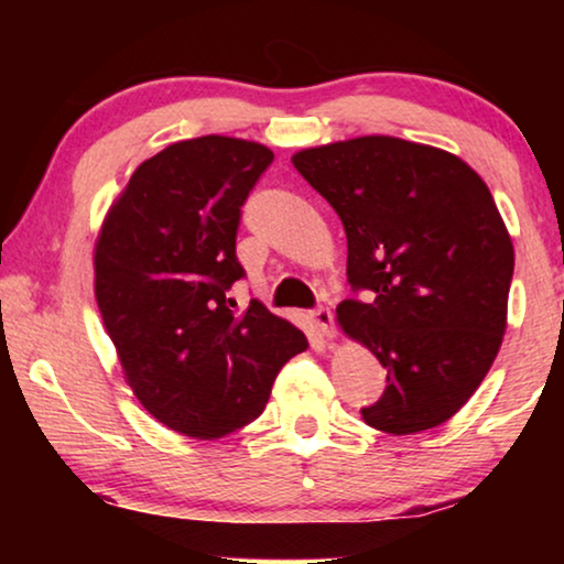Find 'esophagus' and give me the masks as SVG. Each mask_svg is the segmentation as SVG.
I'll use <instances>...</instances> for the list:
<instances>
[{"mask_svg":"<svg viewBox=\"0 0 564 564\" xmlns=\"http://www.w3.org/2000/svg\"><path fill=\"white\" fill-rule=\"evenodd\" d=\"M311 321L313 326L318 328L321 336L326 338H334L336 336V326H334V313L328 311V307H315V311H311Z\"/></svg>","mask_w":564,"mask_h":564,"instance_id":"34e87169","label":"esophagus"}]
</instances>
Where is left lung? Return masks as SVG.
Returning a JSON list of instances; mask_svg holds the SVG:
<instances>
[{"instance_id": "8db88e82", "label": "left lung", "mask_w": 564, "mask_h": 564, "mask_svg": "<svg viewBox=\"0 0 564 564\" xmlns=\"http://www.w3.org/2000/svg\"><path fill=\"white\" fill-rule=\"evenodd\" d=\"M344 223L354 295L336 307L388 369L361 419L388 434L449 421L473 398L506 334L513 243L465 161L431 145L365 135L292 156Z\"/></svg>"}]
</instances>
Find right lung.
I'll list each match as a JSON object with an SVG mask.
<instances>
[{
	"label": "right lung",
	"instance_id": "add662e5",
	"mask_svg": "<svg viewBox=\"0 0 564 564\" xmlns=\"http://www.w3.org/2000/svg\"><path fill=\"white\" fill-rule=\"evenodd\" d=\"M274 161L261 143L203 135L145 159L110 207L95 251V295L135 398L195 438L243 429L264 411L305 334L228 297L241 207Z\"/></svg>",
	"mask_w": 564,
	"mask_h": 564
}]
</instances>
